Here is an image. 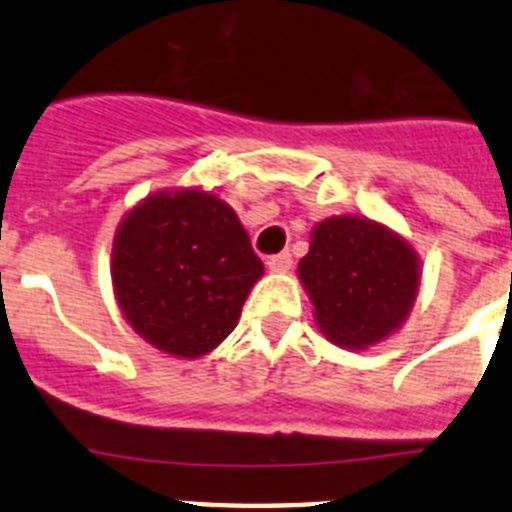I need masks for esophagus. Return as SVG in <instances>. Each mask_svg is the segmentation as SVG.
<instances>
[{"label":"esophagus","instance_id":"obj_1","mask_svg":"<svg viewBox=\"0 0 512 512\" xmlns=\"http://www.w3.org/2000/svg\"><path fill=\"white\" fill-rule=\"evenodd\" d=\"M266 266H269V271H277V274H284V271L292 269V256H289L287 251L274 253V256H269Z\"/></svg>","mask_w":512,"mask_h":512}]
</instances>
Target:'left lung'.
I'll list each match as a JSON object with an SVG mask.
<instances>
[{
    "label": "left lung",
    "mask_w": 512,
    "mask_h": 512,
    "mask_svg": "<svg viewBox=\"0 0 512 512\" xmlns=\"http://www.w3.org/2000/svg\"><path fill=\"white\" fill-rule=\"evenodd\" d=\"M297 277L323 336L343 348H366L408 320L420 287V259L387 225L338 215L312 228Z\"/></svg>",
    "instance_id": "left-lung-1"
}]
</instances>
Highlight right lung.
<instances>
[{
  "label": "right lung",
  "instance_id": "right-lung-1",
  "mask_svg": "<svg viewBox=\"0 0 512 512\" xmlns=\"http://www.w3.org/2000/svg\"><path fill=\"white\" fill-rule=\"evenodd\" d=\"M264 274L228 202L205 189L148 194L122 217L112 287L140 338L179 359H200L233 333Z\"/></svg>",
  "mask_w": 512,
  "mask_h": 512
}]
</instances>
